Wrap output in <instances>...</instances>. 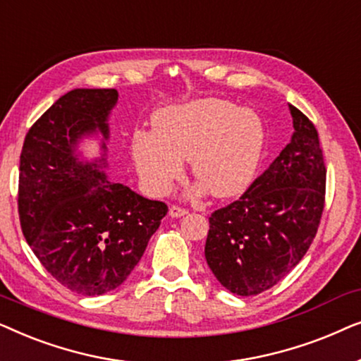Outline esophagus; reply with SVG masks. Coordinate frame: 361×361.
Returning a JSON list of instances; mask_svg holds the SVG:
<instances>
[{
    "label": "esophagus",
    "mask_w": 361,
    "mask_h": 361,
    "mask_svg": "<svg viewBox=\"0 0 361 361\" xmlns=\"http://www.w3.org/2000/svg\"><path fill=\"white\" fill-rule=\"evenodd\" d=\"M169 215L174 216V219H180V216L187 215V210L182 209V207H177V205H172L169 209Z\"/></svg>",
    "instance_id": "obj_1"
}]
</instances>
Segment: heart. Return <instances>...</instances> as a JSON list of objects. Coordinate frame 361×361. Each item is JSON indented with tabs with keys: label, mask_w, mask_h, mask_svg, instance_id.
<instances>
[{
	"label": "heart",
	"mask_w": 361,
	"mask_h": 361,
	"mask_svg": "<svg viewBox=\"0 0 361 361\" xmlns=\"http://www.w3.org/2000/svg\"><path fill=\"white\" fill-rule=\"evenodd\" d=\"M154 133L136 131L131 156L141 182L164 195L182 176V161L215 199L241 195L253 184L264 152L258 113L221 98L169 106L152 118Z\"/></svg>",
	"instance_id": "heart-1"
}]
</instances>
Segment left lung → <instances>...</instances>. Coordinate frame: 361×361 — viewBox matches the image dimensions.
<instances>
[{
	"mask_svg": "<svg viewBox=\"0 0 361 361\" xmlns=\"http://www.w3.org/2000/svg\"><path fill=\"white\" fill-rule=\"evenodd\" d=\"M294 135L250 189L210 215L205 259L220 284L256 295L307 253L325 204L327 169L314 123L289 105Z\"/></svg>",
	"mask_w": 361,
	"mask_h": 361,
	"instance_id": "8db88e82",
	"label": "left lung"
}]
</instances>
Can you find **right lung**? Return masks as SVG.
<instances>
[{"instance_id":"obj_1","label":"right lung","mask_w":361,"mask_h":361,"mask_svg":"<svg viewBox=\"0 0 361 361\" xmlns=\"http://www.w3.org/2000/svg\"><path fill=\"white\" fill-rule=\"evenodd\" d=\"M115 88H75L31 126L19 161L18 212L34 255L62 286L82 295L116 289L140 263L167 205L108 180L100 161L82 162V136L108 140ZM105 151V142L102 145Z\"/></svg>"}]
</instances>
